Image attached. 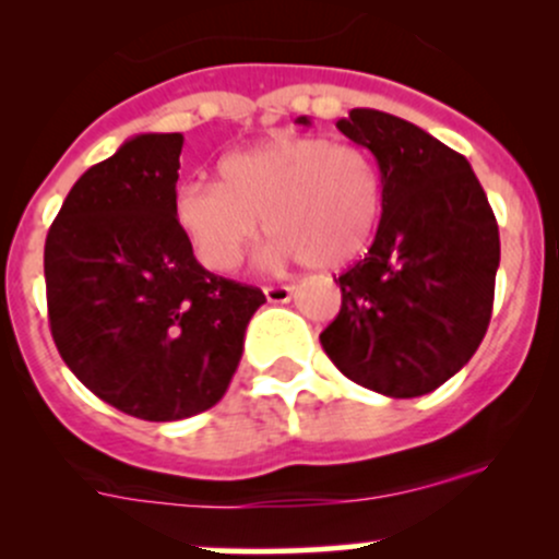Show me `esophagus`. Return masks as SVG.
I'll use <instances>...</instances> for the list:
<instances>
[{
    "label": "esophagus",
    "mask_w": 559,
    "mask_h": 559,
    "mask_svg": "<svg viewBox=\"0 0 559 559\" xmlns=\"http://www.w3.org/2000/svg\"><path fill=\"white\" fill-rule=\"evenodd\" d=\"M292 295H295V286L281 284V286H264V297L270 302H289Z\"/></svg>",
    "instance_id": "1"
}]
</instances>
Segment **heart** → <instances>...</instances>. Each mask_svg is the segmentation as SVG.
<instances>
[{
  "label": "heart",
  "instance_id": "b5f03b06",
  "mask_svg": "<svg viewBox=\"0 0 559 559\" xmlns=\"http://www.w3.org/2000/svg\"><path fill=\"white\" fill-rule=\"evenodd\" d=\"M384 180L370 151L319 134H278L235 151L218 165V183L186 180L175 216L213 270H235L259 235L273 238L270 259L341 267L373 238Z\"/></svg>",
  "mask_w": 559,
  "mask_h": 559
}]
</instances>
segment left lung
I'll list each match as a JSON object with an SVG mask.
<instances>
[{
	"label": "left lung",
	"instance_id": "left-lung-1",
	"mask_svg": "<svg viewBox=\"0 0 559 559\" xmlns=\"http://www.w3.org/2000/svg\"><path fill=\"white\" fill-rule=\"evenodd\" d=\"M337 129L379 162L384 207L365 259L337 275L341 313L319 341L354 384L419 397L452 379L487 335L498 222L465 156L416 123L354 107Z\"/></svg>",
	"mask_w": 559,
	"mask_h": 559
}]
</instances>
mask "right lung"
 Instances as JSON below:
<instances>
[{
    "mask_svg": "<svg viewBox=\"0 0 559 559\" xmlns=\"http://www.w3.org/2000/svg\"><path fill=\"white\" fill-rule=\"evenodd\" d=\"M183 134H138L78 178L45 238L50 335L112 408L178 421L227 392L262 289L202 267L175 216Z\"/></svg>",
    "mask_w": 559,
    "mask_h": 559,
    "instance_id": "right-lung-1",
    "label": "right lung"
}]
</instances>
